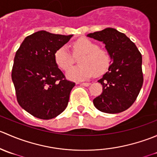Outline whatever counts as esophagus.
I'll return each mask as SVG.
<instances>
[{
	"instance_id": "34e87169",
	"label": "esophagus",
	"mask_w": 157,
	"mask_h": 157,
	"mask_svg": "<svg viewBox=\"0 0 157 157\" xmlns=\"http://www.w3.org/2000/svg\"><path fill=\"white\" fill-rule=\"evenodd\" d=\"M81 85L84 86H89L90 85H91V83H82Z\"/></svg>"
}]
</instances>
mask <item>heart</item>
<instances>
[{
	"mask_svg": "<svg viewBox=\"0 0 157 157\" xmlns=\"http://www.w3.org/2000/svg\"><path fill=\"white\" fill-rule=\"evenodd\" d=\"M73 54L80 57V65L71 68L66 74L71 80H83L93 74L102 75L109 68L111 63L110 54L106 49L99 48L96 42L86 38H80L73 43ZM55 61L57 66L63 71H67L74 62V58L66 46L59 48L55 53Z\"/></svg>",
	"mask_w": 157,
	"mask_h": 157,
	"instance_id": "heart-1",
	"label": "heart"
}]
</instances>
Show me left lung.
I'll use <instances>...</instances> for the list:
<instances>
[{"label":"left lung","mask_w":157,"mask_h":157,"mask_svg":"<svg viewBox=\"0 0 157 157\" xmlns=\"http://www.w3.org/2000/svg\"><path fill=\"white\" fill-rule=\"evenodd\" d=\"M87 36L103 42L112 61L109 71L98 80L102 93L93 99V104L105 113L124 112L134 103L143 86L141 54L129 38L113 28Z\"/></svg>","instance_id":"8db88e82"}]
</instances>
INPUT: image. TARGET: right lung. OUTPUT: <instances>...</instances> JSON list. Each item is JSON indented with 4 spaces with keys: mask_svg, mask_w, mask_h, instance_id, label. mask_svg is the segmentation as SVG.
Masks as SVG:
<instances>
[{
    "mask_svg": "<svg viewBox=\"0 0 157 157\" xmlns=\"http://www.w3.org/2000/svg\"><path fill=\"white\" fill-rule=\"evenodd\" d=\"M72 36L36 32L26 37L16 52L11 77L17 102L34 117L52 119L67 108L75 83L66 80L55 53Z\"/></svg>",
    "mask_w": 157,
    "mask_h": 157,
    "instance_id": "1",
    "label": "right lung"
}]
</instances>
